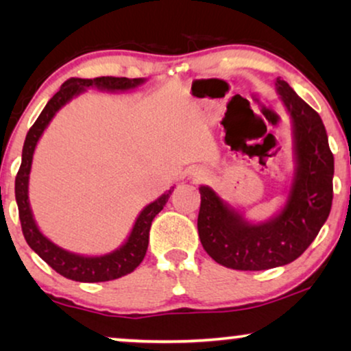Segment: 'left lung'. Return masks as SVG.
<instances>
[{"label":"left lung","instance_id":"obj_1","mask_svg":"<svg viewBox=\"0 0 351 351\" xmlns=\"http://www.w3.org/2000/svg\"><path fill=\"white\" fill-rule=\"evenodd\" d=\"M275 86L291 118L294 160L281 208L254 222L213 186H199L201 244L215 262L233 270L258 271L294 262L313 243L332 206L334 156L321 117L280 76Z\"/></svg>","mask_w":351,"mask_h":351}]
</instances>
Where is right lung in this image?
Segmentation results:
<instances>
[{"label":"right lung","instance_id":"right-lung-1","mask_svg":"<svg viewBox=\"0 0 351 351\" xmlns=\"http://www.w3.org/2000/svg\"><path fill=\"white\" fill-rule=\"evenodd\" d=\"M145 78H114V76H102V78L94 80H83V78H70L60 86L59 93L54 94L35 124L28 131L25 142L22 148V165L16 177V201L19 208V217H21V225L23 237L33 251L40 256L51 268H54L62 276L69 280L80 281V282H102L118 280L128 273L136 270L141 265V262L145 257L148 247V233L153 219L156 214L165 208V204L169 199V196L174 190H167L160 198L147 204L137 215L131 232L128 238L124 239L121 246L114 249L112 252L100 254V256H86V254H78L66 251L60 247L59 244L51 241L45 233L38 227L35 215H33L30 198H28V184H30V172L33 155H35L36 145L40 142L43 132L49 126L52 118L59 112L62 107H65L71 99L78 97L80 94L86 93L88 88H94L105 93H128L138 88L145 83Z\"/></svg>","mask_w":351,"mask_h":351}]
</instances>
